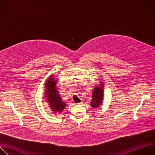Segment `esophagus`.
Here are the masks:
<instances>
[{
    "label": "esophagus",
    "instance_id": "34e87169",
    "mask_svg": "<svg viewBox=\"0 0 155 155\" xmlns=\"http://www.w3.org/2000/svg\"><path fill=\"white\" fill-rule=\"evenodd\" d=\"M84 104V101H81L80 102V103H78V104Z\"/></svg>",
    "mask_w": 155,
    "mask_h": 155
}]
</instances>
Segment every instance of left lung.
Segmentation results:
<instances>
[{"label":"left lung","instance_id":"1","mask_svg":"<svg viewBox=\"0 0 155 155\" xmlns=\"http://www.w3.org/2000/svg\"><path fill=\"white\" fill-rule=\"evenodd\" d=\"M104 97V93H103L102 88L100 87H96L93 91L92 100L90 102V105L93 108H97L101 104V101Z\"/></svg>","mask_w":155,"mask_h":155}]
</instances>
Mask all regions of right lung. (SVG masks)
<instances>
[{"instance_id":"1","label":"right lung","mask_w":155,"mask_h":155,"mask_svg":"<svg viewBox=\"0 0 155 155\" xmlns=\"http://www.w3.org/2000/svg\"><path fill=\"white\" fill-rule=\"evenodd\" d=\"M57 80H55L52 76H51L48 80H47L45 87H46V98L50 103V105L51 108H52V111L55 112L60 113L65 108L66 105L64 103L60 97V95L58 94V91L56 88V83Z\"/></svg>"}]
</instances>
